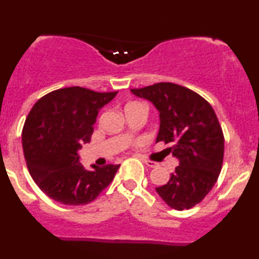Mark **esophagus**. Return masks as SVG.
<instances>
[{
    "label": "esophagus",
    "mask_w": 259,
    "mask_h": 259,
    "mask_svg": "<svg viewBox=\"0 0 259 259\" xmlns=\"http://www.w3.org/2000/svg\"><path fill=\"white\" fill-rule=\"evenodd\" d=\"M144 164H145L146 166H149V167H156L157 164L155 161H151V160H143Z\"/></svg>",
    "instance_id": "34e87169"
}]
</instances>
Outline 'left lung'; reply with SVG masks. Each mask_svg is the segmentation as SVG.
Returning a JSON list of instances; mask_svg holds the SVG:
<instances>
[{
	"mask_svg": "<svg viewBox=\"0 0 259 259\" xmlns=\"http://www.w3.org/2000/svg\"><path fill=\"white\" fill-rule=\"evenodd\" d=\"M132 93L159 111L157 141L172 143L168 150L179 166L156 192L178 211L194 207L216 184L222 168L225 139L213 109L201 95L174 83H157Z\"/></svg>",
	"mask_w": 259,
	"mask_h": 259,
	"instance_id": "left-lung-1",
	"label": "left lung"
}]
</instances>
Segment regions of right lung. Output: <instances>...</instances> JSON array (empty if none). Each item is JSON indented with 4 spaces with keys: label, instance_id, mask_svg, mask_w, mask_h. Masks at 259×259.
I'll list each match as a JSON object with an SVG mask.
<instances>
[{
    "label": "right lung",
    "instance_id": "1",
    "mask_svg": "<svg viewBox=\"0 0 259 259\" xmlns=\"http://www.w3.org/2000/svg\"><path fill=\"white\" fill-rule=\"evenodd\" d=\"M116 94L69 87L51 92L31 109L22 132L24 159L33 181L52 200L85 205L114 179L120 165L87 170L78 152L91 141L99 110Z\"/></svg>",
    "mask_w": 259,
    "mask_h": 259
}]
</instances>
